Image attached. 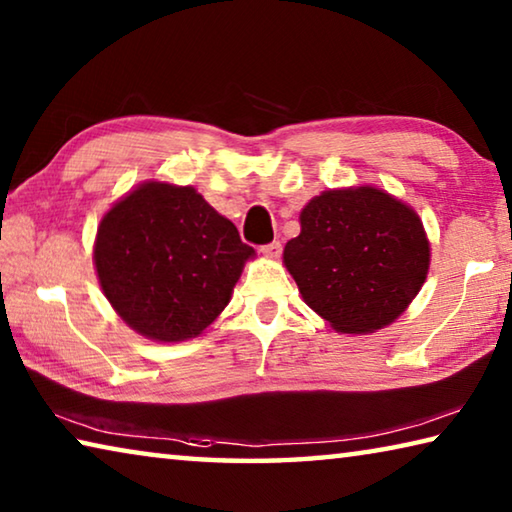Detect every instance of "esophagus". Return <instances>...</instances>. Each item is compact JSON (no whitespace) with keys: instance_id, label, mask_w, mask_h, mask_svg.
I'll use <instances>...</instances> for the list:
<instances>
[{"instance_id":"esophagus-1","label":"esophagus","mask_w":512,"mask_h":512,"mask_svg":"<svg viewBox=\"0 0 512 512\" xmlns=\"http://www.w3.org/2000/svg\"><path fill=\"white\" fill-rule=\"evenodd\" d=\"M262 253L266 257H280L282 255V244H280V241H271V244H264Z\"/></svg>"}]
</instances>
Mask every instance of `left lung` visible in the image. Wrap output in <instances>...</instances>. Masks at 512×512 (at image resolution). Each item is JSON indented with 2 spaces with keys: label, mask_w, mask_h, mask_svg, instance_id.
<instances>
[{
  "label": "left lung",
  "mask_w": 512,
  "mask_h": 512,
  "mask_svg": "<svg viewBox=\"0 0 512 512\" xmlns=\"http://www.w3.org/2000/svg\"><path fill=\"white\" fill-rule=\"evenodd\" d=\"M284 264L336 332L366 334L402 314L429 271V241L409 205L375 187L329 189L300 212Z\"/></svg>",
  "instance_id": "obj_1"
}]
</instances>
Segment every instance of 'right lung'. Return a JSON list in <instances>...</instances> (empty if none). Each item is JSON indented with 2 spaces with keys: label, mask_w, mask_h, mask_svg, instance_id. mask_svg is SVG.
Listing matches in <instances>:
<instances>
[{
  "label": "right lung",
  "mask_w": 512,
  "mask_h": 512,
  "mask_svg": "<svg viewBox=\"0 0 512 512\" xmlns=\"http://www.w3.org/2000/svg\"><path fill=\"white\" fill-rule=\"evenodd\" d=\"M255 250L192 187L146 183L103 216L94 264L101 289L153 341L198 336L228 305Z\"/></svg>",
  "instance_id": "1"
}]
</instances>
